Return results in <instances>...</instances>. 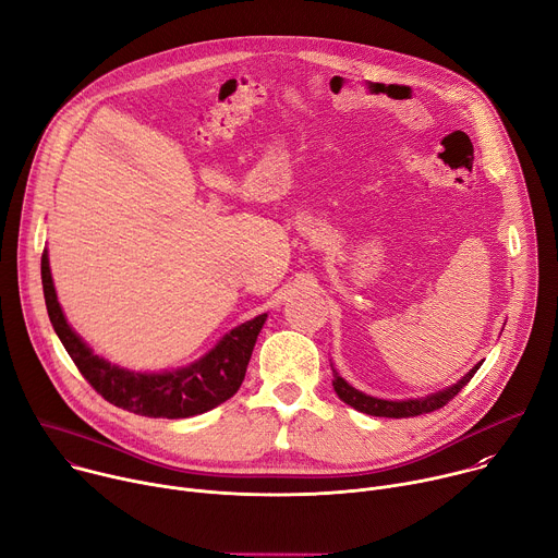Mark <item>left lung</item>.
<instances>
[{"label":"left lung","mask_w":558,"mask_h":558,"mask_svg":"<svg viewBox=\"0 0 558 558\" xmlns=\"http://www.w3.org/2000/svg\"><path fill=\"white\" fill-rule=\"evenodd\" d=\"M482 362L476 364L472 371H468L454 386L441 390V392H435V395H428V397H422V400H407V402H388V400H377V397H371V395H364L362 390L353 388L351 384H347L338 371L333 368V388L338 392L340 400L349 407H353L355 411L360 413H366V415H373V417H395V420H402V417H417V415H424V413H433L441 407H446L452 397L472 379V375L480 371Z\"/></svg>","instance_id":"obj_1"}]
</instances>
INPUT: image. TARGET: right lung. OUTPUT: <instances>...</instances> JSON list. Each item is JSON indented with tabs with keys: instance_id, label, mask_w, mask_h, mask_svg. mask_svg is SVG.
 I'll use <instances>...</instances> for the list:
<instances>
[{
	"instance_id": "1",
	"label": "right lung",
	"mask_w": 558,
	"mask_h": 558,
	"mask_svg": "<svg viewBox=\"0 0 558 558\" xmlns=\"http://www.w3.org/2000/svg\"><path fill=\"white\" fill-rule=\"evenodd\" d=\"M41 284L48 317L68 355L88 384L106 402L145 417L183 420L207 413L227 402L241 388L256 338L267 320V313L231 329L198 362L172 373H134L119 368L95 355L86 342L65 323L57 302L48 254L41 256Z\"/></svg>"
}]
</instances>
